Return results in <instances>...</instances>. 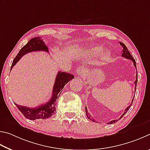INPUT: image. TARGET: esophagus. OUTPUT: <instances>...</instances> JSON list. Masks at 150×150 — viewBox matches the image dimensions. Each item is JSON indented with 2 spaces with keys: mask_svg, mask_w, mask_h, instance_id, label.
<instances>
[{
  "mask_svg": "<svg viewBox=\"0 0 150 150\" xmlns=\"http://www.w3.org/2000/svg\"><path fill=\"white\" fill-rule=\"evenodd\" d=\"M86 74V70L85 68L82 67H79L76 69V75L79 76L83 77Z\"/></svg>",
  "mask_w": 150,
  "mask_h": 150,
  "instance_id": "esophagus-1",
  "label": "esophagus"
}]
</instances>
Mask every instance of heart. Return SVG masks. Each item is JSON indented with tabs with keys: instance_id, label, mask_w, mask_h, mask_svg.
Wrapping results in <instances>:
<instances>
[{
	"instance_id": "b5f03b06",
	"label": "heart",
	"mask_w": 150,
	"mask_h": 150,
	"mask_svg": "<svg viewBox=\"0 0 150 150\" xmlns=\"http://www.w3.org/2000/svg\"><path fill=\"white\" fill-rule=\"evenodd\" d=\"M91 51H92L94 54H99L101 53V52L103 51V49L101 47H94V48H92V50H91ZM103 58H107V57L109 56V52H103Z\"/></svg>"
}]
</instances>
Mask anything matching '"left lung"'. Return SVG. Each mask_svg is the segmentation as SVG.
Instances as JSON below:
<instances>
[{"instance_id": "left-lung-1", "label": "left lung", "mask_w": 150, "mask_h": 150, "mask_svg": "<svg viewBox=\"0 0 150 150\" xmlns=\"http://www.w3.org/2000/svg\"><path fill=\"white\" fill-rule=\"evenodd\" d=\"M119 43H120V45H121V46L122 47V48H123L122 51V55H121V56L123 57L126 58V59H130V60H132V61L133 62V64H134V67L136 68V61H135V60L134 59V58L132 57V55L130 54V52L128 51L127 47H126V45H125L124 43H121V42H119ZM136 79L135 82H134V84H135V91H136V85H137V82H138V73H137V72H136ZM134 98H133L132 101V103H131V104L130 105L128 106V107H127V109H126L125 110V112L122 114V116L120 117L119 119H121V118H122L123 116H124L126 112H127L128 111V110H129V109L130 108L131 105H132V104ZM86 116H87V117L89 119L91 120V121H93V122H96V120H94V119H93V118L91 117V115H90V113H89V112H88V109H87V108H86ZM116 122H117V120H111V121L109 122L108 123H107V124H113V123Z\"/></svg>"}]
</instances>
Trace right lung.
Listing matches in <instances>:
<instances>
[{
  "mask_svg": "<svg viewBox=\"0 0 150 150\" xmlns=\"http://www.w3.org/2000/svg\"><path fill=\"white\" fill-rule=\"evenodd\" d=\"M38 51H43L49 52L48 47L45 45V43L43 42V39H41L39 37H35V38L30 39L28 42V43L21 49L16 57L13 60L10 70H12L13 67L19 61L21 57H22L25 54L30 52ZM74 78V75L71 74L59 71L57 75L54 87L52 89L51 99H50L49 102L41 105L40 106L35 107V108H29V107L21 106L15 103L16 105L23 115V116L28 119L35 120L40 119H48L52 115H53L56 112L55 107H56L57 99L59 98L60 94L61 93V90L64 87L65 84H67Z\"/></svg>",
  "mask_w": 150,
  "mask_h": 150,
  "instance_id": "obj_1",
  "label": "right lung"
}]
</instances>
